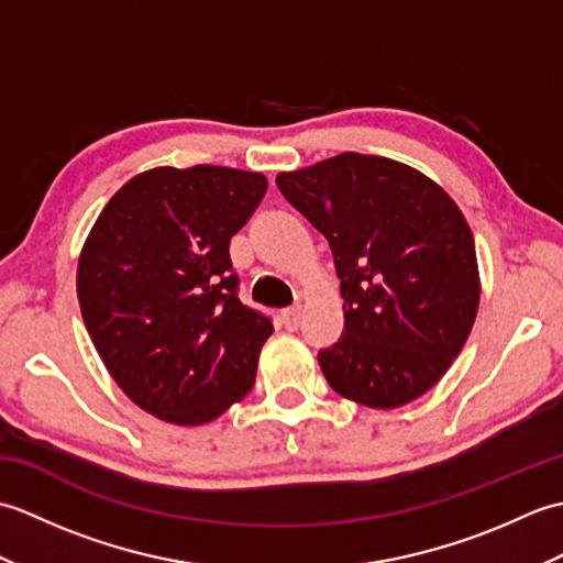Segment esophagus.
Segmentation results:
<instances>
[{
  "label": "esophagus",
  "mask_w": 563,
  "mask_h": 563,
  "mask_svg": "<svg viewBox=\"0 0 563 563\" xmlns=\"http://www.w3.org/2000/svg\"><path fill=\"white\" fill-rule=\"evenodd\" d=\"M280 319H283L285 329H288V331H295L297 327H300V319H302V307L297 305V307H288V309H283Z\"/></svg>",
  "instance_id": "1"
}]
</instances>
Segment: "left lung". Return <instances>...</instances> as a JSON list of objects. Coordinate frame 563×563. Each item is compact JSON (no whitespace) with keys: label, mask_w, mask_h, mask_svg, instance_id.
I'll return each mask as SVG.
<instances>
[{"label":"left lung","mask_w":563,"mask_h":563,"mask_svg":"<svg viewBox=\"0 0 563 563\" xmlns=\"http://www.w3.org/2000/svg\"><path fill=\"white\" fill-rule=\"evenodd\" d=\"M280 194L327 236L345 327L319 351L333 391L369 409L421 397L448 373L479 309L470 224L435 181L375 154L285 172Z\"/></svg>","instance_id":"left-lung-1"}]
</instances>
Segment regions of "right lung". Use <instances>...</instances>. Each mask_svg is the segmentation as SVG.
<instances>
[{"mask_svg":"<svg viewBox=\"0 0 563 563\" xmlns=\"http://www.w3.org/2000/svg\"><path fill=\"white\" fill-rule=\"evenodd\" d=\"M266 188L256 172L159 166L130 178L84 242V324L118 387L162 421L210 423L254 387L273 324L239 300L230 239Z\"/></svg>","mask_w":563,"mask_h":563,"instance_id":"add662e5","label":"right lung"}]
</instances>
